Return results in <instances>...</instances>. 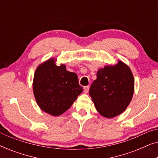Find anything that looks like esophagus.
<instances>
[{"instance_id": "esophagus-1", "label": "esophagus", "mask_w": 158, "mask_h": 158, "mask_svg": "<svg viewBox=\"0 0 158 158\" xmlns=\"http://www.w3.org/2000/svg\"><path fill=\"white\" fill-rule=\"evenodd\" d=\"M84 89V93L85 94H88V91H89V86H85V87L83 88Z\"/></svg>"}]
</instances>
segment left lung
<instances>
[{
    "label": "left lung",
    "mask_w": 158,
    "mask_h": 158,
    "mask_svg": "<svg viewBox=\"0 0 158 158\" xmlns=\"http://www.w3.org/2000/svg\"><path fill=\"white\" fill-rule=\"evenodd\" d=\"M89 94L97 111L110 118L124 111L132 99L135 80L129 67L121 60L99 69Z\"/></svg>",
    "instance_id": "1"
}]
</instances>
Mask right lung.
Returning a JSON list of instances; mask_svg holds the SVG:
<instances>
[{
	"mask_svg": "<svg viewBox=\"0 0 158 158\" xmlns=\"http://www.w3.org/2000/svg\"><path fill=\"white\" fill-rule=\"evenodd\" d=\"M83 91L76 73L67 70L64 64L57 65L55 58H49L36 69L33 92L39 107L45 113L61 115Z\"/></svg>",
	"mask_w": 158,
	"mask_h": 158,
	"instance_id": "add662e5",
	"label": "right lung"
}]
</instances>
